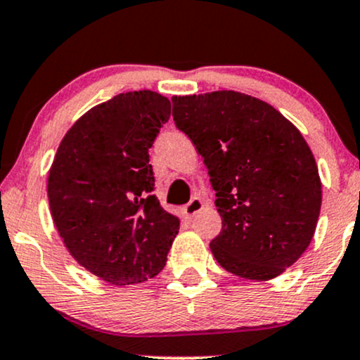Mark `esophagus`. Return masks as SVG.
<instances>
[{"label": "esophagus", "instance_id": "1", "mask_svg": "<svg viewBox=\"0 0 360 360\" xmlns=\"http://www.w3.org/2000/svg\"><path fill=\"white\" fill-rule=\"evenodd\" d=\"M201 208H203V201H201L200 198H193V200L184 206L183 212L188 218H193L198 212H201Z\"/></svg>", "mask_w": 360, "mask_h": 360}]
</instances>
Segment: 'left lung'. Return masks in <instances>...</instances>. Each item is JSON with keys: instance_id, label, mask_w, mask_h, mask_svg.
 <instances>
[{"instance_id": "8db88e82", "label": "left lung", "mask_w": 360, "mask_h": 360, "mask_svg": "<svg viewBox=\"0 0 360 360\" xmlns=\"http://www.w3.org/2000/svg\"><path fill=\"white\" fill-rule=\"evenodd\" d=\"M172 106L217 191V262L238 278L279 276L308 249L320 217L321 183L307 140L278 110L237 91L174 96Z\"/></svg>"}]
</instances>
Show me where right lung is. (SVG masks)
Returning <instances> with one entry per match:
<instances>
[{"mask_svg":"<svg viewBox=\"0 0 360 360\" xmlns=\"http://www.w3.org/2000/svg\"><path fill=\"white\" fill-rule=\"evenodd\" d=\"M171 101L131 91L91 108L69 128L49 171V205L64 245L84 269L115 286L164 269L179 218L155 198L148 164Z\"/></svg>","mask_w":360,"mask_h":360,"instance_id":"right-lung-1","label":"right lung"}]
</instances>
